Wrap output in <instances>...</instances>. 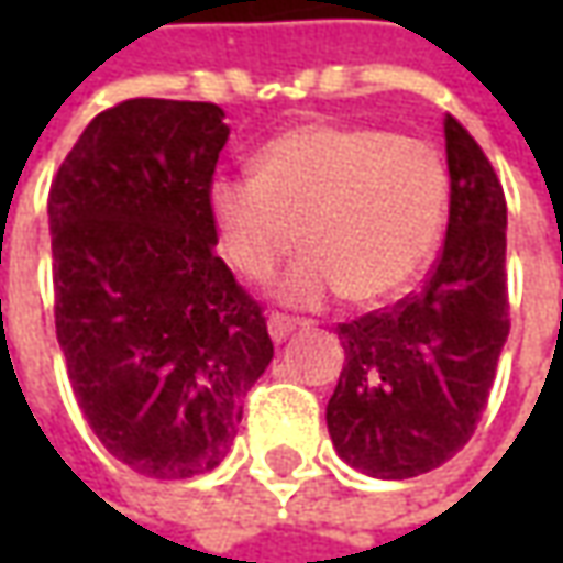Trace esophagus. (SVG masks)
<instances>
[{"label":"esophagus","mask_w":563,"mask_h":563,"mask_svg":"<svg viewBox=\"0 0 563 563\" xmlns=\"http://www.w3.org/2000/svg\"><path fill=\"white\" fill-rule=\"evenodd\" d=\"M266 325H269L272 341H285V338L291 335L294 329H300V325H310V322H303V319H294V316H285V313H272Z\"/></svg>","instance_id":"1"}]
</instances>
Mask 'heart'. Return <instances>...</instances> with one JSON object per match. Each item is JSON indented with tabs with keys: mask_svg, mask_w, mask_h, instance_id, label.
<instances>
[{
	"mask_svg": "<svg viewBox=\"0 0 563 563\" xmlns=\"http://www.w3.org/2000/svg\"><path fill=\"white\" fill-rule=\"evenodd\" d=\"M209 216L228 263L269 282L285 256L307 253L278 297L319 307L344 294L378 303L404 291L432 260L448 216V168L432 143L366 124L313 121L272 137L256 175H212Z\"/></svg>",
	"mask_w": 563,
	"mask_h": 563,
	"instance_id": "1",
	"label": "heart"
}]
</instances>
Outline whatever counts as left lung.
<instances>
[{
  "label": "left lung",
  "instance_id": "obj_1",
  "mask_svg": "<svg viewBox=\"0 0 563 563\" xmlns=\"http://www.w3.org/2000/svg\"><path fill=\"white\" fill-rule=\"evenodd\" d=\"M451 209L420 291L335 332L344 369L325 407L347 464L410 479L451 461L483 420L508 341V203L483 146L444 115Z\"/></svg>",
  "mask_w": 563,
  "mask_h": 563
}]
</instances>
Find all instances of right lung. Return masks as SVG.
Listing matches in <instances>:
<instances>
[{
    "label": "right lung",
    "instance_id": "1",
    "mask_svg": "<svg viewBox=\"0 0 563 563\" xmlns=\"http://www.w3.org/2000/svg\"><path fill=\"white\" fill-rule=\"evenodd\" d=\"M225 141L216 102L124 99L49 187L55 335L77 407L153 479L219 466L272 360L263 307L212 253L206 190Z\"/></svg>",
    "mask_w": 563,
    "mask_h": 563
}]
</instances>
